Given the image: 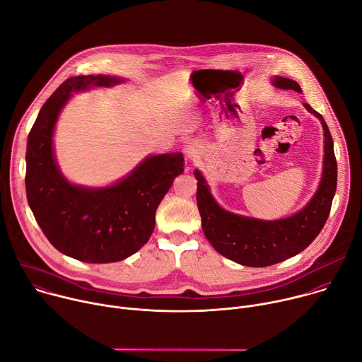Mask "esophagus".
Returning <instances> with one entry per match:
<instances>
[{
	"mask_svg": "<svg viewBox=\"0 0 362 362\" xmlns=\"http://www.w3.org/2000/svg\"><path fill=\"white\" fill-rule=\"evenodd\" d=\"M196 154H197L196 146H193L192 143H187V146H186V156H187V159L193 160L196 158Z\"/></svg>",
	"mask_w": 362,
	"mask_h": 362,
	"instance_id": "esophagus-1",
	"label": "esophagus"
}]
</instances>
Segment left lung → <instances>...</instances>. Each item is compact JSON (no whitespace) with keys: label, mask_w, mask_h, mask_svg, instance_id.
I'll use <instances>...</instances> for the list:
<instances>
[{"label":"left lung","mask_w":362,"mask_h":362,"mask_svg":"<svg viewBox=\"0 0 362 362\" xmlns=\"http://www.w3.org/2000/svg\"><path fill=\"white\" fill-rule=\"evenodd\" d=\"M274 86L284 90L302 91L296 81L285 77H275ZM303 105L309 113L322 123L325 159L317 193L296 215L279 221H259L223 211L212 197L200 172H194L197 180L196 202L203 232L221 255L236 264L262 268L298 255L314 242L329 216L337 190L334 141L324 117L306 103Z\"/></svg>","instance_id":"obj_1"}]
</instances>
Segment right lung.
<instances>
[{
  "mask_svg": "<svg viewBox=\"0 0 362 362\" xmlns=\"http://www.w3.org/2000/svg\"><path fill=\"white\" fill-rule=\"evenodd\" d=\"M116 83L109 76L67 78L44 103L27 141L25 192L37 223L57 250L88 264L123 261L147 243L158 206L185 166L180 153L151 156L106 189L73 186L62 176L53 130L70 93Z\"/></svg>",
  "mask_w": 362,
  "mask_h": 362,
  "instance_id": "1",
  "label": "right lung"
}]
</instances>
